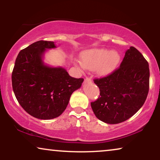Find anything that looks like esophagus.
Listing matches in <instances>:
<instances>
[{
    "instance_id": "34e87169",
    "label": "esophagus",
    "mask_w": 160,
    "mask_h": 160,
    "mask_svg": "<svg viewBox=\"0 0 160 160\" xmlns=\"http://www.w3.org/2000/svg\"><path fill=\"white\" fill-rule=\"evenodd\" d=\"M91 81H92V79H91L90 77H86V78H84V82H91Z\"/></svg>"
}]
</instances>
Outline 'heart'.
I'll return each instance as SVG.
<instances>
[{
  "instance_id": "1",
  "label": "heart",
  "mask_w": 160,
  "mask_h": 160,
  "mask_svg": "<svg viewBox=\"0 0 160 160\" xmlns=\"http://www.w3.org/2000/svg\"><path fill=\"white\" fill-rule=\"evenodd\" d=\"M82 60L87 69H97L101 75H107L117 67L120 60V55L117 51L95 49L83 52Z\"/></svg>"
}]
</instances>
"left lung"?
I'll return each mask as SVG.
<instances>
[{
	"label": "left lung",
	"instance_id": "1",
	"mask_svg": "<svg viewBox=\"0 0 160 160\" xmlns=\"http://www.w3.org/2000/svg\"><path fill=\"white\" fill-rule=\"evenodd\" d=\"M147 60L135 47L127 50L120 66L108 76L95 78L100 95L91 107L96 117L118 124L132 117L145 102L149 90Z\"/></svg>",
	"mask_w": 160,
	"mask_h": 160
}]
</instances>
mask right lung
<instances>
[{
    "label": "right lung",
    "mask_w": 160,
    "mask_h": 160,
    "mask_svg": "<svg viewBox=\"0 0 160 160\" xmlns=\"http://www.w3.org/2000/svg\"><path fill=\"white\" fill-rule=\"evenodd\" d=\"M55 47L53 41L32 43L19 52L12 71V88L17 101L37 119H52L62 114L72 93L84 81L71 77L62 68L43 64L46 49Z\"/></svg>",
    "instance_id": "add662e5"
}]
</instances>
